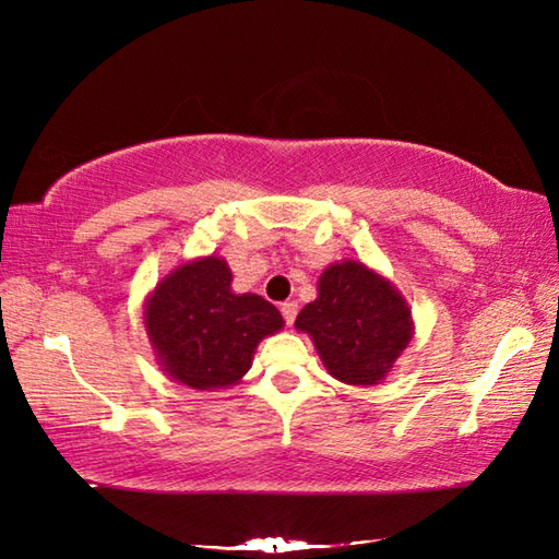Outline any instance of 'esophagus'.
I'll list each match as a JSON object with an SVG mask.
<instances>
[{
	"instance_id": "obj_1",
	"label": "esophagus",
	"mask_w": 559,
	"mask_h": 559,
	"mask_svg": "<svg viewBox=\"0 0 559 559\" xmlns=\"http://www.w3.org/2000/svg\"><path fill=\"white\" fill-rule=\"evenodd\" d=\"M281 314H283V319H286V324L293 326L295 317H298V302H295V300L283 302V305H281Z\"/></svg>"
}]
</instances>
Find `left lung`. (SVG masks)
<instances>
[{"label":"left lung","mask_w":559,"mask_h":559,"mask_svg":"<svg viewBox=\"0 0 559 559\" xmlns=\"http://www.w3.org/2000/svg\"><path fill=\"white\" fill-rule=\"evenodd\" d=\"M295 326L312 336L329 374L355 386L384 379L413 334L408 305L360 261L329 266Z\"/></svg>","instance_id":"left-lung-1"}]
</instances>
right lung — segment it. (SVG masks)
<instances>
[{
    "mask_svg": "<svg viewBox=\"0 0 559 559\" xmlns=\"http://www.w3.org/2000/svg\"><path fill=\"white\" fill-rule=\"evenodd\" d=\"M233 273L218 257L189 261L158 283L144 322L160 365L192 389L235 384L257 343L283 326L281 312L254 293L235 295Z\"/></svg>",
    "mask_w": 559,
    "mask_h": 559,
    "instance_id": "obj_1",
    "label": "right lung"
}]
</instances>
